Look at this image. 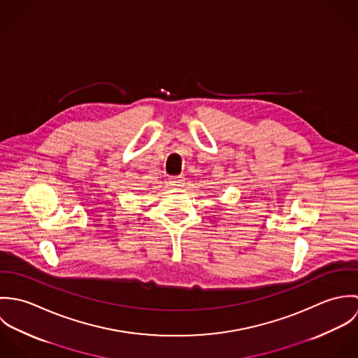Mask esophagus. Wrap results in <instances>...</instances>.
Listing matches in <instances>:
<instances>
[{
    "mask_svg": "<svg viewBox=\"0 0 358 358\" xmlns=\"http://www.w3.org/2000/svg\"><path fill=\"white\" fill-rule=\"evenodd\" d=\"M185 176H172L171 179H169V185L172 186V187H180V186H183V183H185Z\"/></svg>",
    "mask_w": 358,
    "mask_h": 358,
    "instance_id": "1",
    "label": "esophagus"
}]
</instances>
